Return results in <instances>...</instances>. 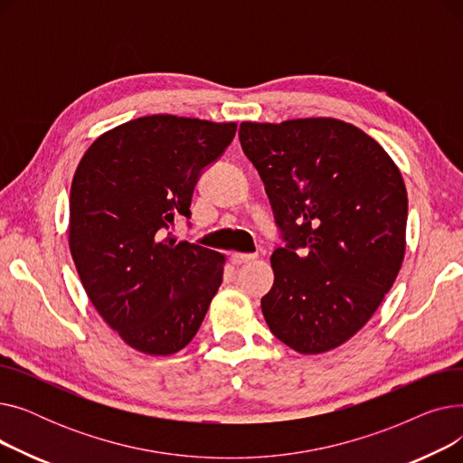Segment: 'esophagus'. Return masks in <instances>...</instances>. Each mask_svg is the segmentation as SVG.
Wrapping results in <instances>:
<instances>
[{
	"mask_svg": "<svg viewBox=\"0 0 463 463\" xmlns=\"http://www.w3.org/2000/svg\"><path fill=\"white\" fill-rule=\"evenodd\" d=\"M255 259H257L255 255H244V253H232V255H231V262H232L234 266L248 264V262H251V260H255Z\"/></svg>",
	"mask_w": 463,
	"mask_h": 463,
	"instance_id": "esophagus-1",
	"label": "esophagus"
}]
</instances>
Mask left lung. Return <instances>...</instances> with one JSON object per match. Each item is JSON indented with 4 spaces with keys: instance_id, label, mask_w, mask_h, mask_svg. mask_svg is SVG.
Listing matches in <instances>:
<instances>
[{
    "instance_id": "left-lung-1",
    "label": "left lung",
    "mask_w": 463,
    "mask_h": 463,
    "mask_svg": "<svg viewBox=\"0 0 463 463\" xmlns=\"http://www.w3.org/2000/svg\"><path fill=\"white\" fill-rule=\"evenodd\" d=\"M287 241L260 300L272 334L300 354L344 345L392 288L405 255L407 189L383 146L347 121L240 124Z\"/></svg>"
}]
</instances>
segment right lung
I'll use <instances>...</instances> for the list:
<instances>
[{
  "label": "right lung",
  "instance_id": "1",
  "mask_svg": "<svg viewBox=\"0 0 463 463\" xmlns=\"http://www.w3.org/2000/svg\"><path fill=\"white\" fill-rule=\"evenodd\" d=\"M236 124L154 114L126 121L82 156L69 197V250L93 307L124 342L154 356L182 351L223 281L225 255L166 234L191 215L203 168Z\"/></svg>",
  "mask_w": 463,
  "mask_h": 463
}]
</instances>
